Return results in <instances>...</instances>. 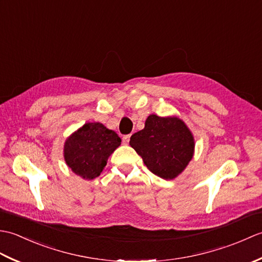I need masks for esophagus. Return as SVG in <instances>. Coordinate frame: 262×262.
Segmentation results:
<instances>
[{
  "instance_id": "1",
  "label": "esophagus",
  "mask_w": 262,
  "mask_h": 262,
  "mask_svg": "<svg viewBox=\"0 0 262 262\" xmlns=\"http://www.w3.org/2000/svg\"><path fill=\"white\" fill-rule=\"evenodd\" d=\"M129 138H130V135H125L122 137V143H124L125 145H127V144L129 143Z\"/></svg>"
}]
</instances>
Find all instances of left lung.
I'll use <instances>...</instances> for the list:
<instances>
[{"label": "left lung", "mask_w": 262, "mask_h": 262, "mask_svg": "<svg viewBox=\"0 0 262 262\" xmlns=\"http://www.w3.org/2000/svg\"><path fill=\"white\" fill-rule=\"evenodd\" d=\"M129 144L147 169L165 180L179 176L194 151L191 132L178 117L149 115L144 129L133 134Z\"/></svg>", "instance_id": "left-lung-1"}]
</instances>
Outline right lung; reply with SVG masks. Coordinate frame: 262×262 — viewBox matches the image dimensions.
I'll use <instances>...</instances> for the list:
<instances>
[{
	"instance_id": "right-lung-1",
	"label": "right lung",
	"mask_w": 262,
	"mask_h": 262,
	"mask_svg": "<svg viewBox=\"0 0 262 262\" xmlns=\"http://www.w3.org/2000/svg\"><path fill=\"white\" fill-rule=\"evenodd\" d=\"M120 143V137L114 130L100 122H86L66 140L65 162L75 174L92 180L100 176Z\"/></svg>"
}]
</instances>
